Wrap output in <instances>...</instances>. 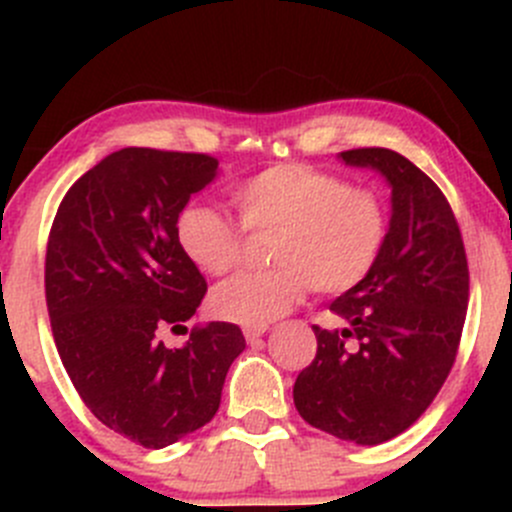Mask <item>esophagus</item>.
Returning <instances> with one entry per match:
<instances>
[{"mask_svg": "<svg viewBox=\"0 0 512 512\" xmlns=\"http://www.w3.org/2000/svg\"><path fill=\"white\" fill-rule=\"evenodd\" d=\"M267 332V327H245V339H247V344H255V342H260V337L262 334Z\"/></svg>", "mask_w": 512, "mask_h": 512, "instance_id": "1", "label": "esophagus"}]
</instances>
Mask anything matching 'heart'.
<instances>
[{"label":"heart","mask_w":512,"mask_h":512,"mask_svg":"<svg viewBox=\"0 0 512 512\" xmlns=\"http://www.w3.org/2000/svg\"><path fill=\"white\" fill-rule=\"evenodd\" d=\"M240 223L272 232L267 270H247L213 289L215 317L242 327H267L314 287L339 294L359 285L381 257L389 213L376 190L349 185L334 173L280 163L232 190ZM242 227L213 205H188L175 237L183 255L205 275L220 277L242 255Z\"/></svg>","instance_id":"1"}]
</instances>
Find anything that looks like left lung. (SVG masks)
Wrapping results in <instances>:
<instances>
[{"mask_svg": "<svg viewBox=\"0 0 512 512\" xmlns=\"http://www.w3.org/2000/svg\"><path fill=\"white\" fill-rule=\"evenodd\" d=\"M339 158L386 178L389 235L374 270L329 304L347 327H312L317 356L294 381V406L329 436L376 446L441 391L466 322L468 262L446 195L409 158L389 148Z\"/></svg>", "mask_w": 512, "mask_h": 512, "instance_id": "obj_1", "label": "left lung"}]
</instances>
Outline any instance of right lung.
Here are the masks:
<instances>
[{
	"label": "right lung",
	"instance_id": "1",
	"mask_svg": "<svg viewBox=\"0 0 512 512\" xmlns=\"http://www.w3.org/2000/svg\"><path fill=\"white\" fill-rule=\"evenodd\" d=\"M218 178L205 153L121 148L64 195L46 245V307L71 384L103 426L165 448L218 414L227 369L245 349L240 327H195L180 349L205 277L183 255L175 223Z\"/></svg>",
	"mask_w": 512,
	"mask_h": 512
}]
</instances>
